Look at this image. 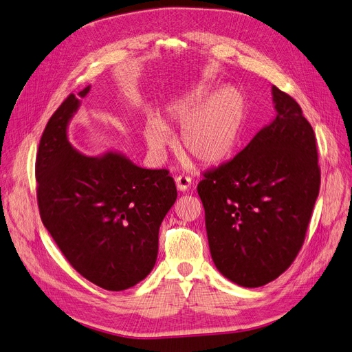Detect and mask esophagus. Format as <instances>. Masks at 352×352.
<instances>
[{"label":"esophagus","mask_w":352,"mask_h":352,"mask_svg":"<svg viewBox=\"0 0 352 352\" xmlns=\"http://www.w3.org/2000/svg\"><path fill=\"white\" fill-rule=\"evenodd\" d=\"M190 184H192V179L188 176H177L176 177V186L182 192H186L190 188Z\"/></svg>","instance_id":"esophagus-1"}]
</instances>
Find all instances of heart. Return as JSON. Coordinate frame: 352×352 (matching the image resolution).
I'll return each mask as SVG.
<instances>
[{
    "mask_svg": "<svg viewBox=\"0 0 352 352\" xmlns=\"http://www.w3.org/2000/svg\"><path fill=\"white\" fill-rule=\"evenodd\" d=\"M166 118L182 129V153L202 166H214L228 160L237 148L243 134L246 100L236 87L212 93L211 87L197 84L167 104ZM142 137L157 157H163L173 144L172 132L160 118L147 119Z\"/></svg>",
    "mask_w": 352,
    "mask_h": 352,
    "instance_id": "b5f03b06",
    "label": "heart"
}]
</instances>
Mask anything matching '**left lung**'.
<instances>
[{
    "label": "left lung",
    "instance_id": "1",
    "mask_svg": "<svg viewBox=\"0 0 352 352\" xmlns=\"http://www.w3.org/2000/svg\"><path fill=\"white\" fill-rule=\"evenodd\" d=\"M272 100V122L198 185L214 265L246 288L274 281L293 263L320 188L311 125L275 86Z\"/></svg>",
    "mask_w": 352,
    "mask_h": 352
}]
</instances>
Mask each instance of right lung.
<instances>
[{
	"instance_id": "obj_1",
	"label": "right lung",
	"mask_w": 352,
	"mask_h": 352,
	"mask_svg": "<svg viewBox=\"0 0 352 352\" xmlns=\"http://www.w3.org/2000/svg\"><path fill=\"white\" fill-rule=\"evenodd\" d=\"M78 107L80 99L69 94L42 134L36 157L41 218L72 268L109 292H122L154 268L176 185L164 168H142L122 153L91 157L76 150L67 132Z\"/></svg>"
}]
</instances>
